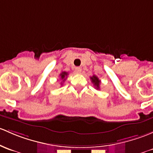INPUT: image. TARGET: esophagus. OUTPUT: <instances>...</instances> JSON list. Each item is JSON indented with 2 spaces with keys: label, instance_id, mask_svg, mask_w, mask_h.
<instances>
[{
  "label": "esophagus",
  "instance_id": "1",
  "mask_svg": "<svg viewBox=\"0 0 153 153\" xmlns=\"http://www.w3.org/2000/svg\"><path fill=\"white\" fill-rule=\"evenodd\" d=\"M75 73L80 74L81 72V67H75Z\"/></svg>",
  "mask_w": 153,
  "mask_h": 153
}]
</instances>
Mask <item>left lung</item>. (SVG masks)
<instances>
[{"instance_id":"obj_1","label":"left lung","mask_w":153,"mask_h":153,"mask_svg":"<svg viewBox=\"0 0 153 153\" xmlns=\"http://www.w3.org/2000/svg\"><path fill=\"white\" fill-rule=\"evenodd\" d=\"M91 82H92L93 83H94V86H95V88L97 89H100V81L99 80V78H97L96 75H93L92 77H91Z\"/></svg>"}]
</instances>
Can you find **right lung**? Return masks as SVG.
Segmentation results:
<instances>
[{
  "mask_svg": "<svg viewBox=\"0 0 153 153\" xmlns=\"http://www.w3.org/2000/svg\"><path fill=\"white\" fill-rule=\"evenodd\" d=\"M67 75H68V73H67V72H62V73L60 74L61 79H62V81H63V82L66 80V78H67Z\"/></svg>",
  "mask_w": 153,
  "mask_h": 153,
  "instance_id": "right-lung-1",
  "label": "right lung"
}]
</instances>
